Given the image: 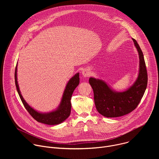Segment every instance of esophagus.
<instances>
[{"label": "esophagus", "mask_w": 159, "mask_h": 159, "mask_svg": "<svg viewBox=\"0 0 159 159\" xmlns=\"http://www.w3.org/2000/svg\"><path fill=\"white\" fill-rule=\"evenodd\" d=\"M90 72H91L90 71L89 69H84L82 71V75L84 77H89L90 75V74H91V73H90Z\"/></svg>", "instance_id": "obj_1"}]
</instances>
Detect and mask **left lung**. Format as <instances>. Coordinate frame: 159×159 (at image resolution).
I'll list each match as a JSON object with an SVG mask.
<instances>
[{
    "label": "left lung",
    "mask_w": 159,
    "mask_h": 159,
    "mask_svg": "<svg viewBox=\"0 0 159 159\" xmlns=\"http://www.w3.org/2000/svg\"><path fill=\"white\" fill-rule=\"evenodd\" d=\"M132 39L139 55V74L133 84L124 91L117 92L104 80L89 78V84L94 91L96 107L105 117L116 118L131 112L140 103L147 89L148 77L143 54L137 41Z\"/></svg>",
    "instance_id": "obj_1"
}]
</instances>
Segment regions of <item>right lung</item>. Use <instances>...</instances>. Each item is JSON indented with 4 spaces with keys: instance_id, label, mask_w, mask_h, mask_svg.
Listing matches in <instances>:
<instances>
[{
    "instance_id": "right-lung-1",
    "label": "right lung",
    "mask_w": 159,
    "mask_h": 159,
    "mask_svg": "<svg viewBox=\"0 0 159 159\" xmlns=\"http://www.w3.org/2000/svg\"><path fill=\"white\" fill-rule=\"evenodd\" d=\"M17 63L16 66L15 70V84L17 89V91L21 99V101L24 106L31 115V116L36 120L37 121L48 125H56L63 122L70 115L71 112V98L75 89L78 86L80 82L79 80V73L75 74L67 82L65 89L60 101L59 106L57 108L52 111L48 112H41L31 106H30L22 97L19 90L17 71Z\"/></svg>"
}]
</instances>
